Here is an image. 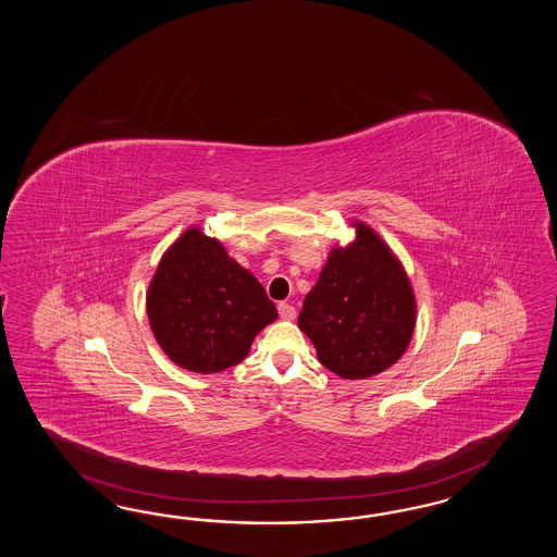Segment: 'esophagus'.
Instances as JSON below:
<instances>
[{"mask_svg":"<svg viewBox=\"0 0 557 557\" xmlns=\"http://www.w3.org/2000/svg\"><path fill=\"white\" fill-rule=\"evenodd\" d=\"M277 312L284 321H294L296 319V308L292 304L280 302L277 304Z\"/></svg>","mask_w":557,"mask_h":557,"instance_id":"1","label":"esophagus"}]
</instances>
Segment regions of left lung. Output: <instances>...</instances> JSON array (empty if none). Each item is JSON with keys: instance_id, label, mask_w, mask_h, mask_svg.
<instances>
[{"instance_id": "8db88e82", "label": "left lung", "mask_w": 557, "mask_h": 557, "mask_svg": "<svg viewBox=\"0 0 557 557\" xmlns=\"http://www.w3.org/2000/svg\"><path fill=\"white\" fill-rule=\"evenodd\" d=\"M357 238L335 247L304 298L298 326L319 361L345 380H363L405 354L414 331V296L382 238L357 222Z\"/></svg>"}]
</instances>
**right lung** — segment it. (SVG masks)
<instances>
[{
	"label": "right lung",
	"mask_w": 557,
	"mask_h": 557,
	"mask_svg": "<svg viewBox=\"0 0 557 557\" xmlns=\"http://www.w3.org/2000/svg\"><path fill=\"white\" fill-rule=\"evenodd\" d=\"M147 312L152 335L177 366L196 373L233 368L277 310L263 286L216 238L189 228L154 271Z\"/></svg>",
	"instance_id": "add662e5"
}]
</instances>
